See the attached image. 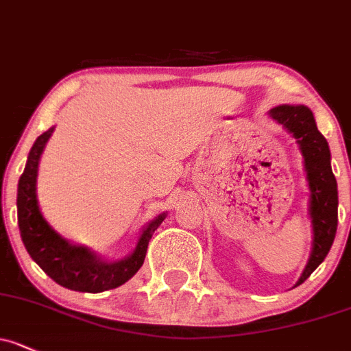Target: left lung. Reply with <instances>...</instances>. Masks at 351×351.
Wrapping results in <instances>:
<instances>
[{
    "label": "left lung",
    "instance_id": "obj_1",
    "mask_svg": "<svg viewBox=\"0 0 351 351\" xmlns=\"http://www.w3.org/2000/svg\"><path fill=\"white\" fill-rule=\"evenodd\" d=\"M271 117L282 124L300 143L311 190V219L315 241L313 252L304 272L298 281L300 286L323 263L333 245L338 227V188L331 171L330 147L318 131L313 112L304 106H278L271 110Z\"/></svg>",
    "mask_w": 351,
    "mask_h": 351
}]
</instances>
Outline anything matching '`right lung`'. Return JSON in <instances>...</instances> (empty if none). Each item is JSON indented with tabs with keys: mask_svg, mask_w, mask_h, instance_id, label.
Segmentation results:
<instances>
[{
	"mask_svg": "<svg viewBox=\"0 0 351 351\" xmlns=\"http://www.w3.org/2000/svg\"><path fill=\"white\" fill-rule=\"evenodd\" d=\"M53 128L38 136L28 154L27 166L18 183V225L28 254L60 286L80 293H102L121 286L145 263L147 243L165 220V213L154 219L143 232L136 250L128 259L108 264L99 261L86 247H77L62 239L42 217L36 202V169L42 151Z\"/></svg>",
	"mask_w": 351,
	"mask_h": 351,
	"instance_id": "1",
	"label": "right lung"
}]
</instances>
